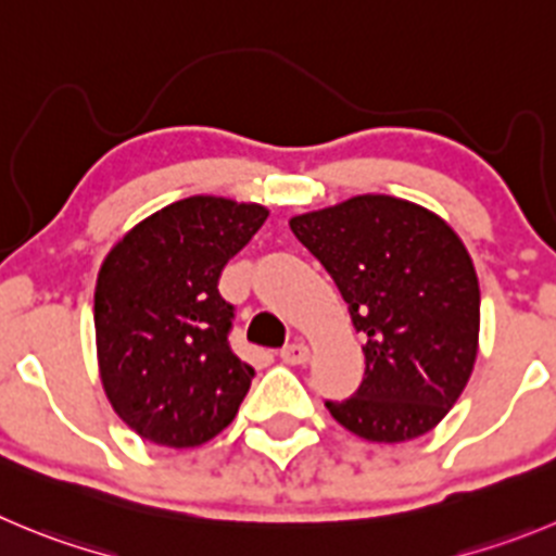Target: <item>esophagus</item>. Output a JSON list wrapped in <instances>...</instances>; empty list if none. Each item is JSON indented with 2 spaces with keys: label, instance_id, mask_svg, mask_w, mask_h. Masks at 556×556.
Instances as JSON below:
<instances>
[{
  "label": "esophagus",
  "instance_id": "1",
  "mask_svg": "<svg viewBox=\"0 0 556 556\" xmlns=\"http://www.w3.org/2000/svg\"><path fill=\"white\" fill-rule=\"evenodd\" d=\"M282 362L285 365H307L309 362V349L304 345V342H290V345H285L282 349Z\"/></svg>",
  "mask_w": 556,
  "mask_h": 556
}]
</instances>
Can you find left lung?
Returning <instances> with one entry per match:
<instances>
[{
  "instance_id": "1",
  "label": "left lung",
  "mask_w": 556,
  "mask_h": 556,
  "mask_svg": "<svg viewBox=\"0 0 556 556\" xmlns=\"http://www.w3.org/2000/svg\"><path fill=\"white\" fill-rule=\"evenodd\" d=\"M290 230L324 263L367 337L354 397L326 401L359 439L428 433L464 392L480 340V285L453 227L417 202L356 194L299 214Z\"/></svg>"
}]
</instances>
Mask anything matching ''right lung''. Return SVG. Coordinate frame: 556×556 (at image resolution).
I'll return each mask as SVG.
<instances>
[{"instance_id": "obj_1", "label": "right lung", "mask_w": 556, "mask_h": 556, "mask_svg": "<svg viewBox=\"0 0 556 556\" xmlns=\"http://www.w3.org/2000/svg\"><path fill=\"white\" fill-rule=\"evenodd\" d=\"M268 207L197 194L134 225L103 257L96 349L103 392L148 442L189 450L236 419L254 370L232 354L222 268Z\"/></svg>"}]
</instances>
